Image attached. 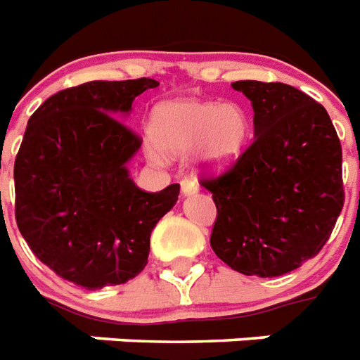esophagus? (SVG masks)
<instances>
[{"label":"esophagus","mask_w":360,"mask_h":360,"mask_svg":"<svg viewBox=\"0 0 360 360\" xmlns=\"http://www.w3.org/2000/svg\"><path fill=\"white\" fill-rule=\"evenodd\" d=\"M180 188H182V195L184 197H189V195L197 193V184L193 180H189V178H184L182 182H180Z\"/></svg>","instance_id":"1"}]
</instances>
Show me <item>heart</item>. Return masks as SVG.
Returning a JSON list of instances; mask_svg holds the SVG:
<instances>
[{
  "instance_id": "1",
  "label": "heart",
  "mask_w": 360,
  "mask_h": 360,
  "mask_svg": "<svg viewBox=\"0 0 360 360\" xmlns=\"http://www.w3.org/2000/svg\"><path fill=\"white\" fill-rule=\"evenodd\" d=\"M154 162L184 158L193 150L200 171H229L238 163L249 143L251 122L240 103L212 100H171L154 108L148 122Z\"/></svg>"
}]
</instances>
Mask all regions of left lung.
<instances>
[{
  "mask_svg": "<svg viewBox=\"0 0 360 360\" xmlns=\"http://www.w3.org/2000/svg\"><path fill=\"white\" fill-rule=\"evenodd\" d=\"M251 100L255 141L202 180L217 208L210 245L234 271L278 277L316 257L344 206L342 146L321 103L286 83L234 82Z\"/></svg>",
  "mask_w": 360,
  "mask_h": 360,
  "instance_id": "8db88e82",
  "label": "left lung"
}]
</instances>
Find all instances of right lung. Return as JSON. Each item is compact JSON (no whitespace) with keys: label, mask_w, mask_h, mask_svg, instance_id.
Wrapping results in <instances>:
<instances>
[{"label":"right lung","mask_w":360,"mask_h":360,"mask_svg":"<svg viewBox=\"0 0 360 360\" xmlns=\"http://www.w3.org/2000/svg\"><path fill=\"white\" fill-rule=\"evenodd\" d=\"M160 83L89 82L50 96L31 115L14 162L16 223L42 264L87 290L124 284L145 269L150 232L176 204L135 186L126 163L141 139L119 119Z\"/></svg>","instance_id":"add662e5"}]
</instances>
